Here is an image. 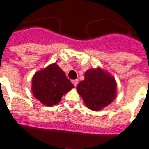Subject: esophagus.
Listing matches in <instances>:
<instances>
[{
  "instance_id": "1",
  "label": "esophagus",
  "mask_w": 149,
  "mask_h": 149,
  "mask_svg": "<svg viewBox=\"0 0 149 149\" xmlns=\"http://www.w3.org/2000/svg\"><path fill=\"white\" fill-rule=\"evenodd\" d=\"M72 82H73V84H74V86L76 87L77 86L78 83H79V79H75V80H73L72 81Z\"/></svg>"
}]
</instances>
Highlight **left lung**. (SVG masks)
<instances>
[{"label": "left lung", "instance_id": "left-lung-1", "mask_svg": "<svg viewBox=\"0 0 149 149\" xmlns=\"http://www.w3.org/2000/svg\"><path fill=\"white\" fill-rule=\"evenodd\" d=\"M76 89L85 105L91 110L97 111L114 100L116 82L111 75L98 68L87 70L84 79L78 84Z\"/></svg>", "mask_w": 149, "mask_h": 149}]
</instances>
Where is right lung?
Masks as SVG:
<instances>
[{
	"label": "right lung",
	"mask_w": 149,
	"mask_h": 149,
	"mask_svg": "<svg viewBox=\"0 0 149 149\" xmlns=\"http://www.w3.org/2000/svg\"><path fill=\"white\" fill-rule=\"evenodd\" d=\"M73 88L74 85L56 63L35 73L32 80L33 95L47 106L58 104L63 95Z\"/></svg>",
	"instance_id": "1"
}]
</instances>
